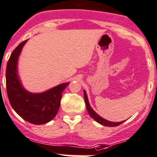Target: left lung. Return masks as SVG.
<instances>
[{
    "mask_svg": "<svg viewBox=\"0 0 157 157\" xmlns=\"http://www.w3.org/2000/svg\"><path fill=\"white\" fill-rule=\"evenodd\" d=\"M84 94V99H85V103H86V109H87L88 113H89L90 116L92 117L93 119H94L99 124H102L104 126H109V127H115L117 126L119 124H122L124 122V121H120V122H112V121H107L105 119L102 118L101 116H99L94 110L91 108V106L90 105L89 101H88V98H87V94L86 93V91L84 90L83 92Z\"/></svg>",
    "mask_w": 157,
    "mask_h": 157,
    "instance_id": "8db88e82",
    "label": "left lung"
}]
</instances>
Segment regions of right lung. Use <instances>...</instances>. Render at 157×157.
<instances>
[{"instance_id":"obj_1","label":"right lung","mask_w":157,"mask_h":157,"mask_svg":"<svg viewBox=\"0 0 157 157\" xmlns=\"http://www.w3.org/2000/svg\"><path fill=\"white\" fill-rule=\"evenodd\" d=\"M28 40L16 48L6 67V90L13 109L24 120L35 124L49 122L60 106L62 93L70 82L59 84L42 93H31L24 88L17 73V62Z\"/></svg>"}]
</instances>
